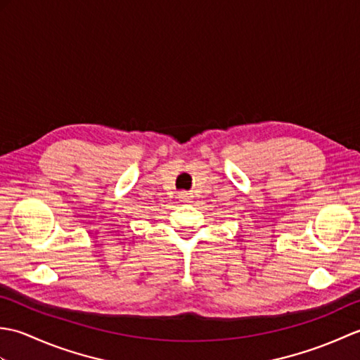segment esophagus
Listing matches in <instances>:
<instances>
[{
  "label": "esophagus",
  "instance_id": "esophagus-1",
  "mask_svg": "<svg viewBox=\"0 0 360 360\" xmlns=\"http://www.w3.org/2000/svg\"><path fill=\"white\" fill-rule=\"evenodd\" d=\"M179 200L184 201V202H188L190 200H192V195L187 193V192H181V193H179Z\"/></svg>",
  "mask_w": 360,
  "mask_h": 360
}]
</instances>
